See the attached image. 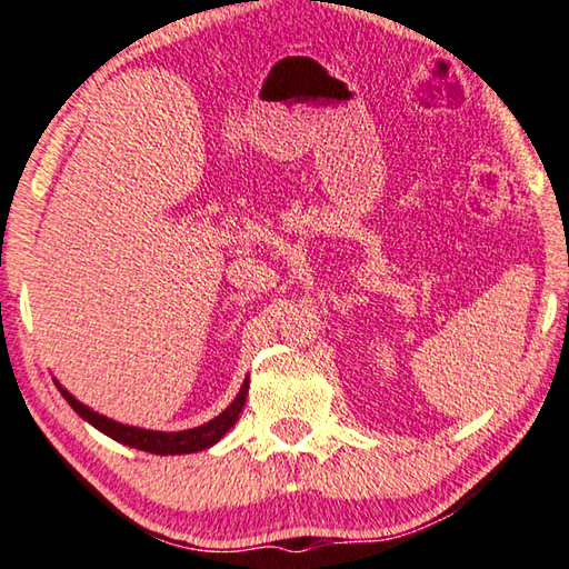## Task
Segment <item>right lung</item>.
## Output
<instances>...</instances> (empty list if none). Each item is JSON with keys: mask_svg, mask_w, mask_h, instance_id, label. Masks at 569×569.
<instances>
[{"mask_svg": "<svg viewBox=\"0 0 569 569\" xmlns=\"http://www.w3.org/2000/svg\"><path fill=\"white\" fill-rule=\"evenodd\" d=\"M57 388L61 390V396H64L69 406L74 408L87 422H91V426H94L97 430L104 432V436L119 440L129 448L153 452V456H181V452H199V450L211 448L213 442H219L226 436V432H229L236 426V420H239V412L246 406V396H249V378L243 380L239 396L233 398L231 406L226 408L221 416H216L213 420L206 422V426L181 430V432H159V430H143V428L121 426V422L111 420L107 416H99V412L89 410L87 406H81V402L74 396H71V392L61 388L59 383H57Z\"/></svg>", "mask_w": 569, "mask_h": 569, "instance_id": "right-lung-1", "label": "right lung"}]
</instances>
